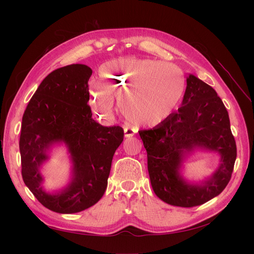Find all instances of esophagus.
<instances>
[{
  "label": "esophagus",
  "mask_w": 254,
  "mask_h": 254,
  "mask_svg": "<svg viewBox=\"0 0 254 254\" xmlns=\"http://www.w3.org/2000/svg\"><path fill=\"white\" fill-rule=\"evenodd\" d=\"M124 133H125V136L126 137H130L134 135L135 133V130L133 128H130V127H125L124 128Z\"/></svg>",
  "instance_id": "obj_1"
}]
</instances>
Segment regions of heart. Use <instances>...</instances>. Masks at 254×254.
<instances>
[{"mask_svg":"<svg viewBox=\"0 0 254 254\" xmlns=\"http://www.w3.org/2000/svg\"><path fill=\"white\" fill-rule=\"evenodd\" d=\"M98 87L90 90L89 101L99 118L109 120L119 102L125 118L142 126H156L178 105L184 76L170 63L128 57L106 63L98 72Z\"/></svg>","mask_w":254,"mask_h":254,"instance_id":"obj_1","label":"heart"}]
</instances>
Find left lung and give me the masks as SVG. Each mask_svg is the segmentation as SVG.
<instances>
[{"instance_id": "obj_1", "label": "left lung", "mask_w": 254, "mask_h": 254, "mask_svg": "<svg viewBox=\"0 0 254 254\" xmlns=\"http://www.w3.org/2000/svg\"><path fill=\"white\" fill-rule=\"evenodd\" d=\"M139 133L147 151L152 190L168 204L200 205L219 195L231 179L236 143L228 111L216 91L194 75L187 78L178 112L168 115L155 128ZM195 147L217 151L222 156L218 171L200 186L187 184L178 173L184 153Z\"/></svg>"}]
</instances>
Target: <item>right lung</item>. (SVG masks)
Returning a JSON list of instances; mask_svg holds the SVG:
<instances>
[{
  "label": "right lung",
  "instance_id": "1",
  "mask_svg": "<svg viewBox=\"0 0 254 254\" xmlns=\"http://www.w3.org/2000/svg\"><path fill=\"white\" fill-rule=\"evenodd\" d=\"M91 67L70 64L50 73L26 107L20 135L21 173L26 187L49 210L71 214L95 204L105 193L115 150L124 139L121 126L104 127L92 119ZM63 140L74 163L73 180L58 194L45 193L39 167L46 150Z\"/></svg>",
  "mask_w": 254,
  "mask_h": 254
}]
</instances>
